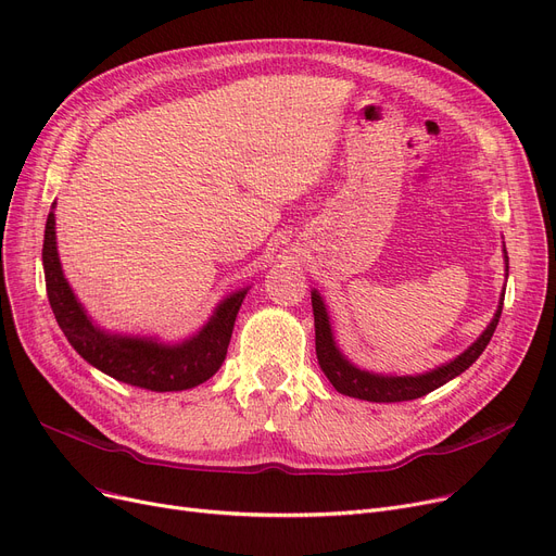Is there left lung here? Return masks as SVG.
I'll use <instances>...</instances> for the list:
<instances>
[{
	"label": "left lung",
	"mask_w": 556,
	"mask_h": 556,
	"mask_svg": "<svg viewBox=\"0 0 556 556\" xmlns=\"http://www.w3.org/2000/svg\"><path fill=\"white\" fill-rule=\"evenodd\" d=\"M503 258H505V279H507L509 277V256L505 250V241H503ZM311 302H313V317H315V354H317L319 367H323L331 386L344 396H354V399L371 401V403H396V401H413V399L426 396L428 392L446 386L448 381H453L455 376L469 369L480 358L495 327H498L503 302H505V286H503L498 308H495L491 323L486 325V329L480 333V338L469 349H464V352L459 356H455L453 361L437 365L428 371L403 374V376L369 371V369H363L356 363L349 361L342 354V349L338 346L327 302L323 295H319L317 288H311Z\"/></svg>",
	"instance_id": "1"
}]
</instances>
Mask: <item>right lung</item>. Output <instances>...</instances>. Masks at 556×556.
Masks as SVG:
<instances>
[{"label": "right lung", "instance_id": "right-lung-1", "mask_svg": "<svg viewBox=\"0 0 556 556\" xmlns=\"http://www.w3.org/2000/svg\"><path fill=\"white\" fill-rule=\"evenodd\" d=\"M53 210L55 202L47 216L42 245L47 298L58 327L78 356L116 381L151 392H182L210 381L227 356L233 323L250 286L225 295L207 323L178 342H164L157 336L108 331L87 313L63 273Z\"/></svg>", "mask_w": 556, "mask_h": 556}]
</instances>
